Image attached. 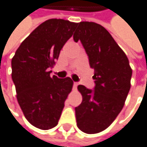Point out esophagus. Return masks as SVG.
<instances>
[{
	"mask_svg": "<svg viewBox=\"0 0 147 147\" xmlns=\"http://www.w3.org/2000/svg\"><path fill=\"white\" fill-rule=\"evenodd\" d=\"M73 86H74L75 88H77V86H78V82H74V84H73Z\"/></svg>",
	"mask_w": 147,
	"mask_h": 147,
	"instance_id": "obj_1",
	"label": "esophagus"
}]
</instances>
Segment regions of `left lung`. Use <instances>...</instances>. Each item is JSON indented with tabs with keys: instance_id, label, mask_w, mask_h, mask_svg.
Masks as SVG:
<instances>
[{
	"instance_id": "left-lung-1",
	"label": "left lung",
	"mask_w": 147,
	"mask_h": 147,
	"mask_svg": "<svg viewBox=\"0 0 147 147\" xmlns=\"http://www.w3.org/2000/svg\"><path fill=\"white\" fill-rule=\"evenodd\" d=\"M73 35L81 41L94 69L93 90L78 86L83 100L75 109L77 125L87 134L108 128L123 108L132 75L129 60L110 33L93 22H80Z\"/></svg>"
}]
</instances>
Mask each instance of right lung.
<instances>
[{"label": "right lung", "instance_id": "obj_1", "mask_svg": "<svg viewBox=\"0 0 147 147\" xmlns=\"http://www.w3.org/2000/svg\"><path fill=\"white\" fill-rule=\"evenodd\" d=\"M77 24L64 19L45 21L21 43L12 58L11 76L18 101L28 122L40 129L58 124L72 89L69 78L51 77L49 69Z\"/></svg>", "mask_w": 147, "mask_h": 147}]
</instances>
